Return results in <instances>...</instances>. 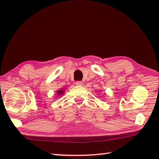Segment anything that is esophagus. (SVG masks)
I'll return each mask as SVG.
<instances>
[{
	"label": "esophagus",
	"instance_id": "1",
	"mask_svg": "<svg viewBox=\"0 0 159 159\" xmlns=\"http://www.w3.org/2000/svg\"><path fill=\"white\" fill-rule=\"evenodd\" d=\"M76 84H77V86H81V85H82V82L77 81V82H76Z\"/></svg>",
	"mask_w": 159,
	"mask_h": 159
}]
</instances>
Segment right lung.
Instances as JSON below:
<instances>
[{"label": "right lung", "mask_w": 159, "mask_h": 159, "mask_svg": "<svg viewBox=\"0 0 159 159\" xmlns=\"http://www.w3.org/2000/svg\"><path fill=\"white\" fill-rule=\"evenodd\" d=\"M58 93V94H62L64 92H63V90H59Z\"/></svg>", "instance_id": "add662e5"}]
</instances>
